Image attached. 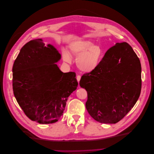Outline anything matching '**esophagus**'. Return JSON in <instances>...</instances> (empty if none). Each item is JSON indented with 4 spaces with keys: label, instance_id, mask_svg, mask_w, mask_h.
I'll use <instances>...</instances> for the list:
<instances>
[{
    "label": "esophagus",
    "instance_id": "1",
    "mask_svg": "<svg viewBox=\"0 0 154 154\" xmlns=\"http://www.w3.org/2000/svg\"><path fill=\"white\" fill-rule=\"evenodd\" d=\"M80 79H81V76H80V75H78L77 77H76V79H77V81H78V82L80 81Z\"/></svg>",
    "mask_w": 154,
    "mask_h": 154
}]
</instances>
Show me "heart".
Instances as JSON below:
<instances>
[{"label": "heart", "instance_id": "1", "mask_svg": "<svg viewBox=\"0 0 154 154\" xmlns=\"http://www.w3.org/2000/svg\"><path fill=\"white\" fill-rule=\"evenodd\" d=\"M71 53L77 57L76 64L83 71L91 72L96 69L103 57V51L98 45H94L90 41L83 40L72 42L70 46ZM64 60L70 62L68 53L63 54Z\"/></svg>", "mask_w": 154, "mask_h": 154}]
</instances>
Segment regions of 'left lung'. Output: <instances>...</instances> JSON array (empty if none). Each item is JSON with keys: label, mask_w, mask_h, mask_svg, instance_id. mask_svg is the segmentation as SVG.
Segmentation results:
<instances>
[{"label": "left lung", "mask_w": 154, "mask_h": 154, "mask_svg": "<svg viewBox=\"0 0 154 154\" xmlns=\"http://www.w3.org/2000/svg\"><path fill=\"white\" fill-rule=\"evenodd\" d=\"M79 85L87 91L86 108L92 118L101 123H116L140 97V60L127 42L116 43L96 69L82 76Z\"/></svg>", "instance_id": "1"}]
</instances>
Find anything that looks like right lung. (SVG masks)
Returning a JSON list of instances; mask_svg holds the SVG:
<instances>
[{"mask_svg": "<svg viewBox=\"0 0 154 154\" xmlns=\"http://www.w3.org/2000/svg\"><path fill=\"white\" fill-rule=\"evenodd\" d=\"M61 54L41 39L21 48L12 67L14 94L25 115L41 124L56 122L78 87L75 72H63L55 63Z\"/></svg>", "mask_w": 154, "mask_h": 154, "instance_id": "add662e5", "label": "right lung"}]
</instances>
